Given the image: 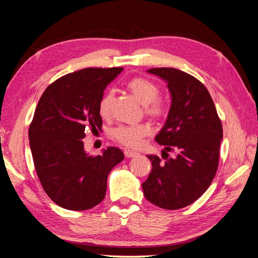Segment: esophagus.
Listing matches in <instances>:
<instances>
[{
	"mask_svg": "<svg viewBox=\"0 0 258 258\" xmlns=\"http://www.w3.org/2000/svg\"><path fill=\"white\" fill-rule=\"evenodd\" d=\"M124 154H125V156L126 158H136V156L139 155V153H136V152H134V151H131V150H125L124 151Z\"/></svg>",
	"mask_w": 258,
	"mask_h": 258,
	"instance_id": "obj_1",
	"label": "esophagus"
}]
</instances>
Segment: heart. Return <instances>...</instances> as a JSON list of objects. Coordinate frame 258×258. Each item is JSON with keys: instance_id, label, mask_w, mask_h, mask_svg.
I'll use <instances>...</instances> for the list:
<instances>
[{"instance_id": "1", "label": "heart", "mask_w": 258, "mask_h": 258, "mask_svg": "<svg viewBox=\"0 0 258 258\" xmlns=\"http://www.w3.org/2000/svg\"><path fill=\"white\" fill-rule=\"evenodd\" d=\"M126 87L134 95L139 102L144 105L145 114L152 119L161 120L168 114V103L160 97V88L152 80L145 77H133L130 79ZM114 95L112 90H106L98 102V113L102 117H107L112 108ZM151 133L149 124L119 125L113 130L112 135L115 141L127 148H138L142 141Z\"/></svg>"}]
</instances>
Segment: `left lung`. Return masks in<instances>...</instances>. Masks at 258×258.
Listing matches in <instances>:
<instances>
[{
  "mask_svg": "<svg viewBox=\"0 0 258 258\" xmlns=\"http://www.w3.org/2000/svg\"><path fill=\"white\" fill-rule=\"evenodd\" d=\"M148 72L168 83L172 97L168 118L155 141L177 155L169 158L163 151L164 161L148 155L152 170L142 188L151 204L175 210L195 203L213 182L223 125L208 89L194 76L165 67Z\"/></svg>",
  "mask_w": 258,
  "mask_h": 258,
  "instance_id": "8db88e82",
  "label": "left lung"
}]
</instances>
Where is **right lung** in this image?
I'll use <instances>...</instances> for the list:
<instances>
[{
	"label": "right lung",
	"mask_w": 258,
	"mask_h": 258,
	"mask_svg": "<svg viewBox=\"0 0 258 258\" xmlns=\"http://www.w3.org/2000/svg\"><path fill=\"white\" fill-rule=\"evenodd\" d=\"M122 67L85 68L50 84L29 127L30 148L38 178L54 204L87 210L102 203L107 176L124 154L107 148L100 155L84 150L85 130L102 128L98 102Z\"/></svg>",
	"instance_id": "obj_1"
}]
</instances>
